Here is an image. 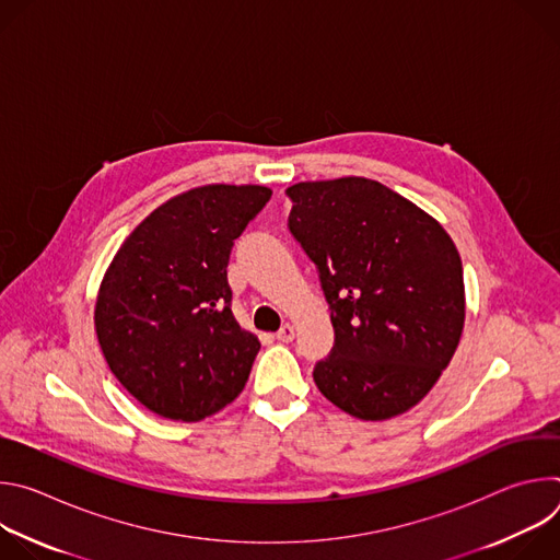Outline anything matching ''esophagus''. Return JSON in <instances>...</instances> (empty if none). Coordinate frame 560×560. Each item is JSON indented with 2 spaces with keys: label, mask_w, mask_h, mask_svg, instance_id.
I'll return each instance as SVG.
<instances>
[{
  "label": "esophagus",
  "mask_w": 560,
  "mask_h": 560,
  "mask_svg": "<svg viewBox=\"0 0 560 560\" xmlns=\"http://www.w3.org/2000/svg\"><path fill=\"white\" fill-rule=\"evenodd\" d=\"M277 339H279L281 343H290V341L294 339V326H290V324L281 326V330L277 332Z\"/></svg>",
  "instance_id": "1"
}]
</instances>
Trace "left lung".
<instances>
[{
	"instance_id": "obj_1",
	"label": "left lung",
	"mask_w": 560,
	"mask_h": 560,
	"mask_svg": "<svg viewBox=\"0 0 560 560\" xmlns=\"http://www.w3.org/2000/svg\"><path fill=\"white\" fill-rule=\"evenodd\" d=\"M288 228L318 270L335 346L314 383L343 412H408L452 361L465 324L458 250L443 225L365 177L290 186Z\"/></svg>"
}]
</instances>
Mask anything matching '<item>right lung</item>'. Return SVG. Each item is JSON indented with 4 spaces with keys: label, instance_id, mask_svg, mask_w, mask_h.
<instances>
[{
    "label": "right lung",
    "instance_id": "1",
    "mask_svg": "<svg viewBox=\"0 0 560 560\" xmlns=\"http://www.w3.org/2000/svg\"><path fill=\"white\" fill-rule=\"evenodd\" d=\"M266 186L212 184L152 210L110 261L95 330L117 381L150 412L201 421L244 389L259 339L236 324L228 261Z\"/></svg>",
    "mask_w": 560,
    "mask_h": 560
}]
</instances>
